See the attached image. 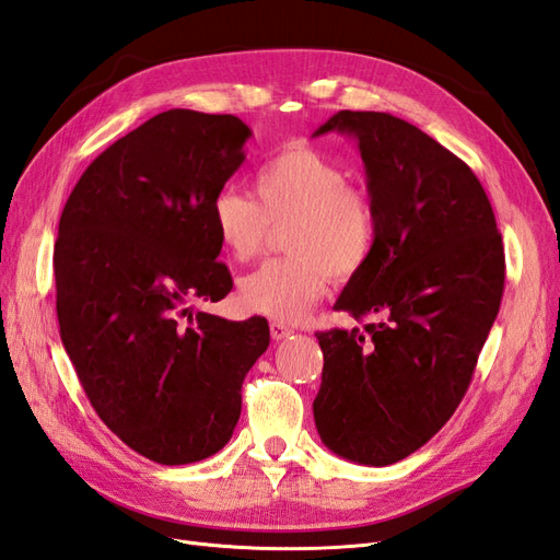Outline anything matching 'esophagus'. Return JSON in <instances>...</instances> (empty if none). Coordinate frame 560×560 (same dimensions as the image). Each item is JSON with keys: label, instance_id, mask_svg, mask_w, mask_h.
I'll return each mask as SVG.
<instances>
[{"label": "esophagus", "instance_id": "1", "mask_svg": "<svg viewBox=\"0 0 560 560\" xmlns=\"http://www.w3.org/2000/svg\"><path fill=\"white\" fill-rule=\"evenodd\" d=\"M269 331H271V338H275V340H283V338H289L293 334V328L281 324V322H271Z\"/></svg>", "mask_w": 560, "mask_h": 560}]
</instances>
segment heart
I'll return each mask as SVG.
<instances>
[{
  "mask_svg": "<svg viewBox=\"0 0 560 560\" xmlns=\"http://www.w3.org/2000/svg\"><path fill=\"white\" fill-rule=\"evenodd\" d=\"M255 198L222 189L212 200V226L229 255L248 262L267 246L271 226H285L291 257L271 260L238 283L250 312L295 324L326 295L331 277L350 279L371 257L376 218L350 172L331 155L295 143L255 175Z\"/></svg>",
  "mask_w": 560,
  "mask_h": 560,
  "instance_id": "heart-1",
  "label": "heart"
}]
</instances>
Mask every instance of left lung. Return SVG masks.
Segmentation results:
<instances>
[{
	"label": "left lung",
	"instance_id": "8db88e82",
	"mask_svg": "<svg viewBox=\"0 0 560 560\" xmlns=\"http://www.w3.org/2000/svg\"><path fill=\"white\" fill-rule=\"evenodd\" d=\"M326 132L357 141L376 218L374 250L336 310L378 319L317 334L314 423L334 454L390 466L464 399L504 293V246L472 170L419 127L338 110L312 137Z\"/></svg>",
	"mask_w": 560,
	"mask_h": 560
}]
</instances>
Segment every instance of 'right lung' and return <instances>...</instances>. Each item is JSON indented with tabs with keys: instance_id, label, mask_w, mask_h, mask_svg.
I'll use <instances>...</instances> for the list:
<instances>
[{
	"instance_id": "obj_1",
	"label": "right lung",
	"mask_w": 560,
	"mask_h": 560,
	"mask_svg": "<svg viewBox=\"0 0 560 560\" xmlns=\"http://www.w3.org/2000/svg\"><path fill=\"white\" fill-rule=\"evenodd\" d=\"M250 135L236 116L158 113L82 172L59 222L63 348L98 419L163 466L224 447L243 378L269 346L262 317L189 307L232 291L212 200L246 161Z\"/></svg>"
}]
</instances>
